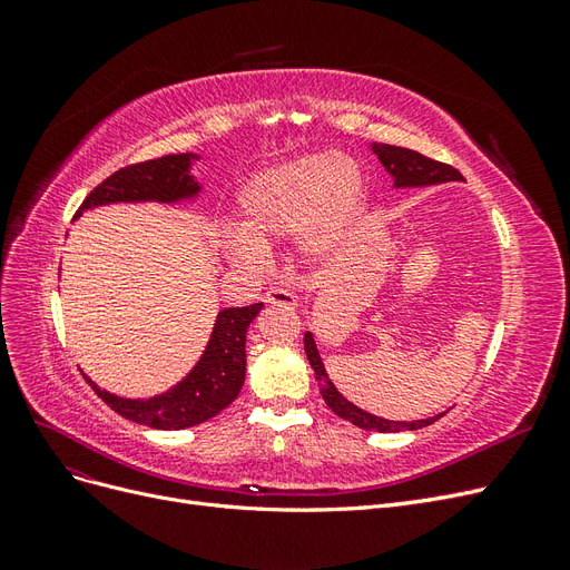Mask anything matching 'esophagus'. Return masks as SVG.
Listing matches in <instances>:
<instances>
[{
    "label": "esophagus",
    "instance_id": "1",
    "mask_svg": "<svg viewBox=\"0 0 570 570\" xmlns=\"http://www.w3.org/2000/svg\"><path fill=\"white\" fill-rule=\"evenodd\" d=\"M266 302L268 304H278V306H287V308H295L297 306V297L295 292H289L285 287H271L266 292Z\"/></svg>",
    "mask_w": 570,
    "mask_h": 570
}]
</instances>
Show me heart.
Here are the masks:
<instances>
[{
	"label": "heart",
	"mask_w": 570,
	"mask_h": 570,
	"mask_svg": "<svg viewBox=\"0 0 570 570\" xmlns=\"http://www.w3.org/2000/svg\"><path fill=\"white\" fill-rule=\"evenodd\" d=\"M364 202L361 166L342 154H306L271 166L237 195L239 228H226L220 247L235 264L254 266L264 249L297 235L304 258L331 256Z\"/></svg>",
	"instance_id": "1"
}]
</instances>
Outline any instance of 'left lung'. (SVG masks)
I'll return each mask as SVG.
<instances>
[{
	"label": "left lung",
	"instance_id": "8db88e82",
	"mask_svg": "<svg viewBox=\"0 0 570 570\" xmlns=\"http://www.w3.org/2000/svg\"><path fill=\"white\" fill-rule=\"evenodd\" d=\"M373 151L377 154V159L394 176V185L396 187H421V185H438V183H450V180H463V176L459 170L450 164L435 161L430 157H423L421 151H413L406 147H394V145H373ZM304 350L308 356V364H312L316 381H318V390L321 396L325 400V404L331 406L340 419L350 421L358 428L366 430H377V433H400V430H419L425 428L430 423H435L440 416L435 419H425V421H385L377 419L373 413L361 411L358 406H354L352 402L344 400V396L335 390V385L327 381V373L323 368V361L318 356L314 335L306 333L304 335Z\"/></svg>",
	"mask_w": 570,
	"mask_h": 570
}]
</instances>
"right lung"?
<instances>
[{
  "mask_svg": "<svg viewBox=\"0 0 570 570\" xmlns=\"http://www.w3.org/2000/svg\"><path fill=\"white\" fill-rule=\"evenodd\" d=\"M193 154H168L161 159L130 164L118 168L107 180H101L85 197L76 216L85 209L111 202H178L195 197L199 185L187 174ZM262 302L249 306L223 308L214 325V335L206 344L199 364L180 385L151 400H124V396L99 390L92 381V390L105 404L120 416L159 430H180L209 421L226 409L243 390L245 383V342L247 327L262 312Z\"/></svg>",
  "mask_w": 570,
  "mask_h": 570,
  "instance_id": "obj_1",
  "label": "right lung"
}]
</instances>
